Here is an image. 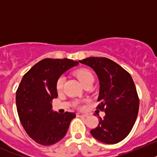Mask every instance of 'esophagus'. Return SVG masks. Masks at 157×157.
I'll list each match as a JSON object with an SVG mask.
<instances>
[{"mask_svg": "<svg viewBox=\"0 0 157 157\" xmlns=\"http://www.w3.org/2000/svg\"><path fill=\"white\" fill-rule=\"evenodd\" d=\"M76 116H78V117H87V115L86 114H83V113H77L76 114Z\"/></svg>", "mask_w": 157, "mask_h": 157, "instance_id": "34e87169", "label": "esophagus"}]
</instances>
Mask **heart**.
Segmentation results:
<instances>
[{
  "mask_svg": "<svg viewBox=\"0 0 157 157\" xmlns=\"http://www.w3.org/2000/svg\"><path fill=\"white\" fill-rule=\"evenodd\" d=\"M75 74L77 78L79 80V82L82 84V85L86 84V82H91V81L94 82V75H93L92 73H91L89 70H87V69H85V68L78 69V70L75 72ZM64 81H65V78L63 75L59 76V77L57 78V80H56V90L58 93L61 92L62 90H63ZM74 105L76 107V108H78V109H83V105H82L81 103H79V102H75V103L74 104Z\"/></svg>",
  "mask_w": 157,
  "mask_h": 157,
  "instance_id": "obj_1",
  "label": "heart"
}]
</instances>
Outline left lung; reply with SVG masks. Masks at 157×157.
Here are the masks:
<instances>
[{"instance_id": "8db88e82", "label": "left lung", "mask_w": 157, "mask_h": 157, "mask_svg": "<svg viewBox=\"0 0 157 157\" xmlns=\"http://www.w3.org/2000/svg\"><path fill=\"white\" fill-rule=\"evenodd\" d=\"M98 75L100 93L97 109L105 112L99 124L90 130L94 138L105 144L123 141L132 130L138 116L139 98L132 78L121 66L105 57L79 60Z\"/></svg>"}]
</instances>
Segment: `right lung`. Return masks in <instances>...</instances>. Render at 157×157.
<instances>
[{
    "instance_id": "add662e5",
    "label": "right lung",
    "mask_w": 157,
    "mask_h": 157,
    "mask_svg": "<svg viewBox=\"0 0 157 157\" xmlns=\"http://www.w3.org/2000/svg\"><path fill=\"white\" fill-rule=\"evenodd\" d=\"M78 63L69 59H41L20 82L16 96L19 120L27 134L40 145H51L60 141L76 116L73 112H53L52 101L58 97V78Z\"/></svg>"
}]
</instances>
